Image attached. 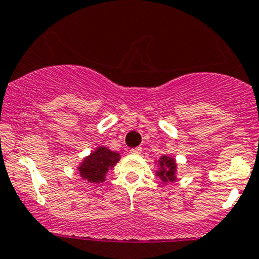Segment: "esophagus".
<instances>
[{
	"label": "esophagus",
	"instance_id": "obj_1",
	"mask_svg": "<svg viewBox=\"0 0 259 259\" xmlns=\"http://www.w3.org/2000/svg\"><path fill=\"white\" fill-rule=\"evenodd\" d=\"M141 152H142L141 147H136V148L130 149V153L132 154H141Z\"/></svg>",
	"mask_w": 259,
	"mask_h": 259
}]
</instances>
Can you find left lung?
<instances>
[{"label": "left lung", "mask_w": 259, "mask_h": 259, "mask_svg": "<svg viewBox=\"0 0 259 259\" xmlns=\"http://www.w3.org/2000/svg\"><path fill=\"white\" fill-rule=\"evenodd\" d=\"M158 163V170L155 172L159 179L163 182H174L176 181V171H177V164L174 158L169 157V155H161Z\"/></svg>", "instance_id": "obj_1"}]
</instances>
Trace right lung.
Segmentation results:
<instances>
[{
  "label": "right lung",
  "instance_id": "1",
  "mask_svg": "<svg viewBox=\"0 0 259 259\" xmlns=\"http://www.w3.org/2000/svg\"><path fill=\"white\" fill-rule=\"evenodd\" d=\"M120 159V154L113 152L104 146H99L80 161L77 166L79 176L90 183H100L106 180V174L108 170L113 169Z\"/></svg>",
  "mask_w": 259,
  "mask_h": 259
}]
</instances>
